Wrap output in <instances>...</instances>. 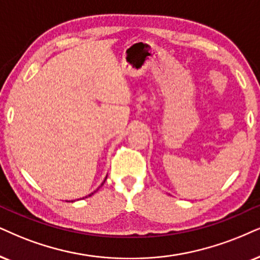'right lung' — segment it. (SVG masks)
<instances>
[{
  "mask_svg": "<svg viewBox=\"0 0 260 260\" xmlns=\"http://www.w3.org/2000/svg\"><path fill=\"white\" fill-rule=\"evenodd\" d=\"M106 180H107V177H106ZM106 180H104V182H106ZM104 182H103V183H104ZM103 183H102V185H103ZM92 194H93V193H91V194H90V196H88V197H91ZM85 198H87V197H85ZM83 199H84V198H83Z\"/></svg>",
  "mask_w": 260,
  "mask_h": 260,
  "instance_id": "1",
  "label": "right lung"
}]
</instances>
